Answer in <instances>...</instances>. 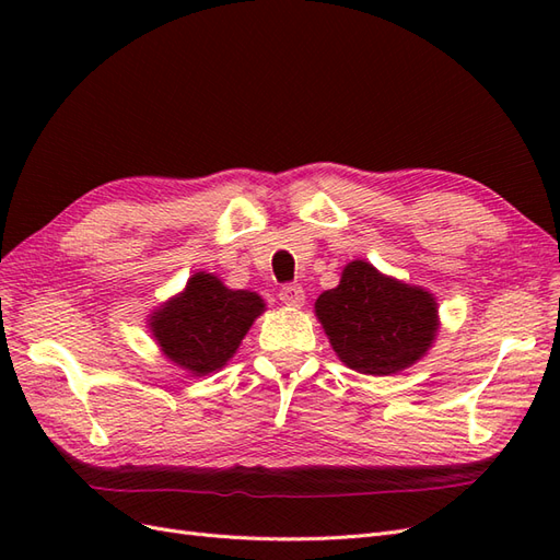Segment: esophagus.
<instances>
[{"label":"esophagus","mask_w":560,"mask_h":560,"mask_svg":"<svg viewBox=\"0 0 560 560\" xmlns=\"http://www.w3.org/2000/svg\"><path fill=\"white\" fill-rule=\"evenodd\" d=\"M280 301L284 303V306L301 308L303 303H306V292H303V287H299V284H287L280 290Z\"/></svg>","instance_id":"esophagus-1"}]
</instances>
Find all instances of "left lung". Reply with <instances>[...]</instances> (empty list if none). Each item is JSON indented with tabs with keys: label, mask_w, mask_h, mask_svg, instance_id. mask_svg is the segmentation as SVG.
Listing matches in <instances>:
<instances>
[{
	"label": "left lung",
	"mask_w": 560,
	"mask_h": 560,
	"mask_svg": "<svg viewBox=\"0 0 560 560\" xmlns=\"http://www.w3.org/2000/svg\"><path fill=\"white\" fill-rule=\"evenodd\" d=\"M315 315L338 360L366 376H393L420 362L442 325L434 294L364 259L350 261L341 282L317 296Z\"/></svg>",
	"instance_id": "8db88e82"
}]
</instances>
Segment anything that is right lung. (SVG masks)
I'll use <instances>...</instances> for the list:
<instances>
[{
    "label": "right lung",
    "mask_w": 560,
    "mask_h": 560,
    "mask_svg": "<svg viewBox=\"0 0 560 560\" xmlns=\"http://www.w3.org/2000/svg\"><path fill=\"white\" fill-rule=\"evenodd\" d=\"M264 311L257 292L229 290L214 273L198 270L179 294L149 315L147 325L163 358L200 378L226 366Z\"/></svg>",
    "instance_id": "right-lung-1"
}]
</instances>
